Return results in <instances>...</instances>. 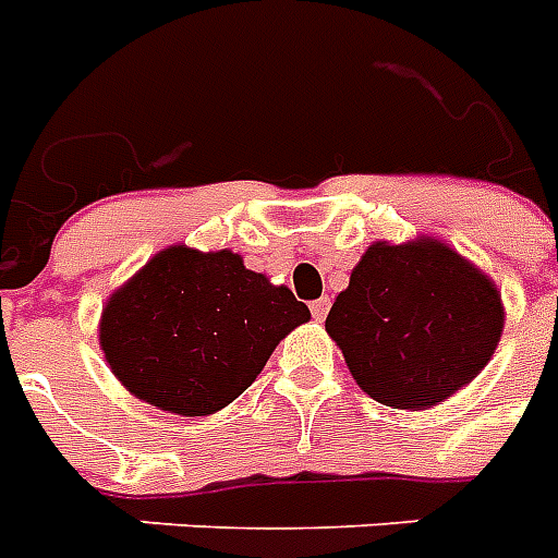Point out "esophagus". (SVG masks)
Masks as SVG:
<instances>
[{
	"mask_svg": "<svg viewBox=\"0 0 558 558\" xmlns=\"http://www.w3.org/2000/svg\"><path fill=\"white\" fill-rule=\"evenodd\" d=\"M312 318L315 320H324L326 312H329V298H318V301H312Z\"/></svg>",
	"mask_w": 558,
	"mask_h": 558,
	"instance_id": "1",
	"label": "esophagus"
}]
</instances>
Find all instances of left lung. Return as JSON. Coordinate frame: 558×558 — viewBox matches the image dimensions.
Masks as SVG:
<instances>
[{
	"label": "left lung",
	"mask_w": 558,
	"mask_h": 558,
	"mask_svg": "<svg viewBox=\"0 0 558 558\" xmlns=\"http://www.w3.org/2000/svg\"><path fill=\"white\" fill-rule=\"evenodd\" d=\"M326 332L366 396L418 412L490 364L505 303L496 280L444 240H375L335 298Z\"/></svg>",
	"instance_id": "left-lung-1"
}]
</instances>
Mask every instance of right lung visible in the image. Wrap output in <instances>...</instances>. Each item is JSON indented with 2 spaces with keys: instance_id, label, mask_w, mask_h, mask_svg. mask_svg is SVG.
Instances as JSON below:
<instances>
[{
  "instance_id": "right-lung-1",
  "label": "right lung",
  "mask_w": 558,
  "mask_h": 558,
  "mask_svg": "<svg viewBox=\"0 0 558 558\" xmlns=\"http://www.w3.org/2000/svg\"><path fill=\"white\" fill-rule=\"evenodd\" d=\"M310 306L232 248L166 246L99 315V350L131 396L174 415H211L243 396Z\"/></svg>"
}]
</instances>
